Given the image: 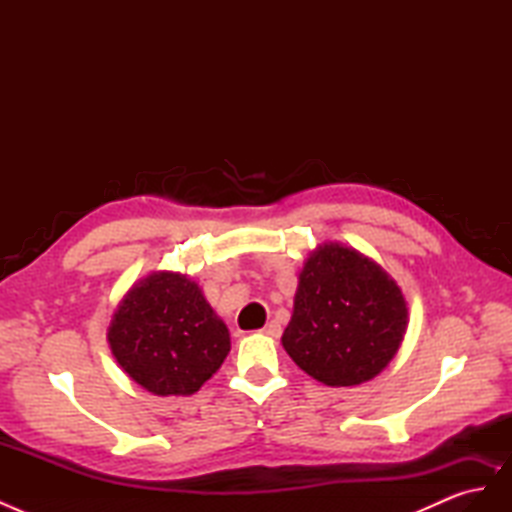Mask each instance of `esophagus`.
Here are the masks:
<instances>
[{
    "mask_svg": "<svg viewBox=\"0 0 512 512\" xmlns=\"http://www.w3.org/2000/svg\"><path fill=\"white\" fill-rule=\"evenodd\" d=\"M262 333L269 335V337H280L282 335V327L277 322H269L265 329H262Z\"/></svg>",
    "mask_w": 512,
    "mask_h": 512,
    "instance_id": "34e87169",
    "label": "esophagus"
}]
</instances>
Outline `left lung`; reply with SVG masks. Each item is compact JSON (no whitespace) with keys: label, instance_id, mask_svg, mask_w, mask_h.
<instances>
[{"label":"left lung","instance_id":"obj_1","mask_svg":"<svg viewBox=\"0 0 512 512\" xmlns=\"http://www.w3.org/2000/svg\"><path fill=\"white\" fill-rule=\"evenodd\" d=\"M408 331V303L374 258L324 241L299 273L282 346L307 376L356 386L393 361Z\"/></svg>","mask_w":512,"mask_h":512}]
</instances>
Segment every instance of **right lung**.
Listing matches in <instances>:
<instances>
[{
	"label": "right lung",
	"instance_id": "add662e5",
	"mask_svg": "<svg viewBox=\"0 0 512 512\" xmlns=\"http://www.w3.org/2000/svg\"><path fill=\"white\" fill-rule=\"evenodd\" d=\"M106 339L117 365L145 391L194 395L224 363L230 333L190 275L153 271L119 301Z\"/></svg>",
	"mask_w": 512,
	"mask_h": 512
}]
</instances>
